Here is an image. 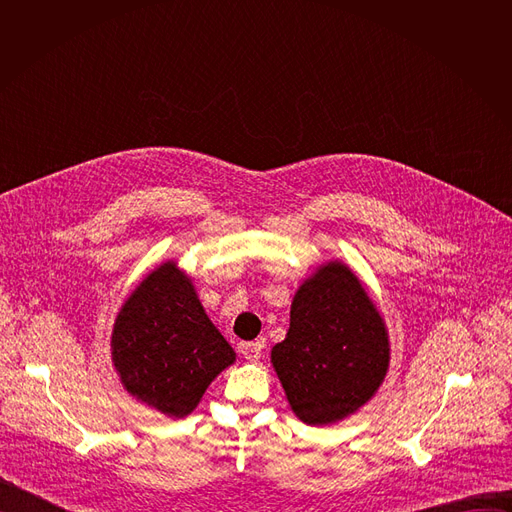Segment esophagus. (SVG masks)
Listing matches in <instances>:
<instances>
[{"label":"esophagus","mask_w":512,"mask_h":512,"mask_svg":"<svg viewBox=\"0 0 512 512\" xmlns=\"http://www.w3.org/2000/svg\"><path fill=\"white\" fill-rule=\"evenodd\" d=\"M261 348H263V342H247L241 346V354L245 356V360L257 362L261 358Z\"/></svg>","instance_id":"1"}]
</instances>
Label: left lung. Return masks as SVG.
<instances>
[{
    "instance_id": "8db88e82",
    "label": "left lung",
    "mask_w": 512,
    "mask_h": 512,
    "mask_svg": "<svg viewBox=\"0 0 512 512\" xmlns=\"http://www.w3.org/2000/svg\"><path fill=\"white\" fill-rule=\"evenodd\" d=\"M391 360L387 324L358 275L322 263L298 287L285 340L271 364L291 411L308 425L356 413L383 385Z\"/></svg>"
}]
</instances>
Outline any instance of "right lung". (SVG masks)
Here are the masks:
<instances>
[{"label": "right lung", "mask_w": 512, "mask_h": 512, "mask_svg": "<svg viewBox=\"0 0 512 512\" xmlns=\"http://www.w3.org/2000/svg\"><path fill=\"white\" fill-rule=\"evenodd\" d=\"M111 358L133 399L182 419L237 354L206 316L192 277L170 259L145 275L121 306Z\"/></svg>", "instance_id": "right-lung-1"}]
</instances>
